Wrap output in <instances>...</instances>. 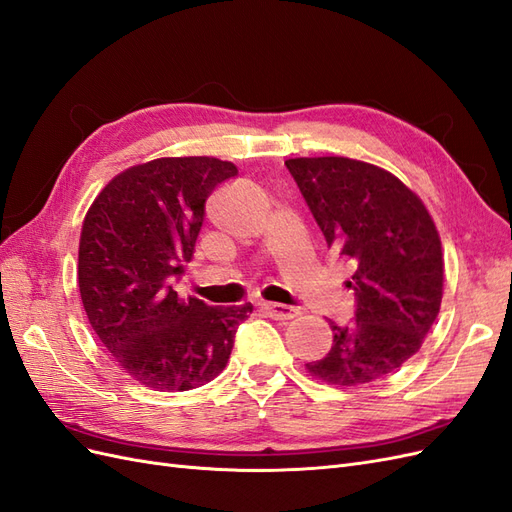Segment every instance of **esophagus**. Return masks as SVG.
I'll return each mask as SVG.
<instances>
[{
    "label": "esophagus",
    "mask_w": 512,
    "mask_h": 512,
    "mask_svg": "<svg viewBox=\"0 0 512 512\" xmlns=\"http://www.w3.org/2000/svg\"><path fill=\"white\" fill-rule=\"evenodd\" d=\"M260 307L265 309V312L275 318V320H292L301 314L299 307H292V305H282V303H269V301H262Z\"/></svg>",
    "instance_id": "34e87169"
}]
</instances>
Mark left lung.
Wrapping results in <instances>:
<instances>
[{"label":"left lung","instance_id":"1","mask_svg":"<svg viewBox=\"0 0 512 512\" xmlns=\"http://www.w3.org/2000/svg\"><path fill=\"white\" fill-rule=\"evenodd\" d=\"M286 166L329 247L354 269V318L346 327L329 320L331 350L305 369L335 386L393 374L421 350L440 314L444 256L433 218L416 192L376 164L322 156Z\"/></svg>","mask_w":512,"mask_h":512}]
</instances>
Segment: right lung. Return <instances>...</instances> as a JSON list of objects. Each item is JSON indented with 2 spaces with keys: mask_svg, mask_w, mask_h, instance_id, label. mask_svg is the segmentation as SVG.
Wrapping results in <instances>:
<instances>
[{
  "mask_svg": "<svg viewBox=\"0 0 512 512\" xmlns=\"http://www.w3.org/2000/svg\"><path fill=\"white\" fill-rule=\"evenodd\" d=\"M237 166L209 156L158 158L108 181L79 241V290L115 363L153 391H190L222 374L252 303L179 297L173 277L194 254L205 200Z\"/></svg>",
  "mask_w": 512,
  "mask_h": 512,
  "instance_id": "right-lung-1",
  "label": "right lung"
}]
</instances>
